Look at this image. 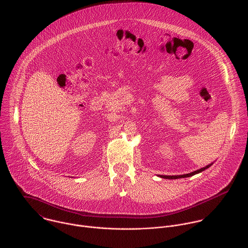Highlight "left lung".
Listing matches in <instances>:
<instances>
[{
	"label": "left lung",
	"mask_w": 248,
	"mask_h": 248,
	"mask_svg": "<svg viewBox=\"0 0 248 248\" xmlns=\"http://www.w3.org/2000/svg\"><path fill=\"white\" fill-rule=\"evenodd\" d=\"M210 166H211V165H208V166H206V167H204V168H202V169H200V170H196V171H193V172H191V173H187V174H182V175H160V177L166 178V179H177V178L190 177V176H193V175H195V174H197V173H199V172L208 169Z\"/></svg>",
	"instance_id": "1"
}]
</instances>
